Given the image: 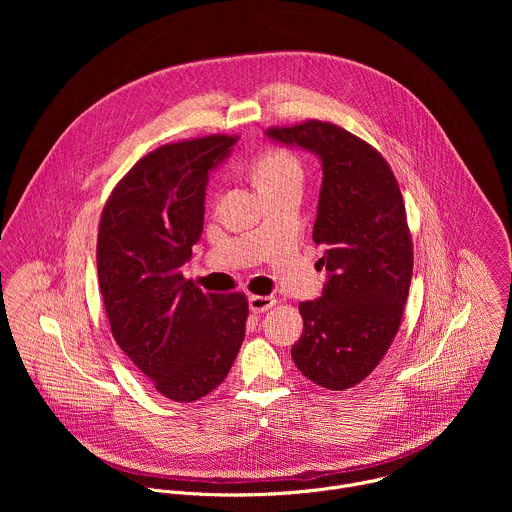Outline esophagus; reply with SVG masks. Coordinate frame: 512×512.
<instances>
[{
	"mask_svg": "<svg viewBox=\"0 0 512 512\" xmlns=\"http://www.w3.org/2000/svg\"><path fill=\"white\" fill-rule=\"evenodd\" d=\"M273 306H275V298L273 296H251L249 298V308L255 314H263V312H267Z\"/></svg>",
	"mask_w": 512,
	"mask_h": 512,
	"instance_id": "1",
	"label": "esophagus"
}]
</instances>
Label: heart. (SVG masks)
Returning a JSON list of instances; mask_svg holds the SVG:
<instances>
[{
  "label": "heart",
  "instance_id": "heart-1",
  "mask_svg": "<svg viewBox=\"0 0 512 512\" xmlns=\"http://www.w3.org/2000/svg\"><path fill=\"white\" fill-rule=\"evenodd\" d=\"M253 180L267 194L281 186L302 182V166L294 154L285 150H269L253 162Z\"/></svg>",
  "mask_w": 512,
  "mask_h": 512
}]
</instances>
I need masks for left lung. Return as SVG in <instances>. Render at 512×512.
<instances>
[{"label": "left lung", "mask_w": 512, "mask_h": 512, "mask_svg": "<svg viewBox=\"0 0 512 512\" xmlns=\"http://www.w3.org/2000/svg\"><path fill=\"white\" fill-rule=\"evenodd\" d=\"M265 135L322 168L314 243L324 245L326 283L300 304L304 332L291 358L316 385L342 391L373 373L401 324L413 273L403 196L383 156L338 125L306 121Z\"/></svg>", "instance_id": "1"}]
</instances>
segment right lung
<instances>
[{"label": "right lung", "mask_w": 512, "mask_h": 512, "mask_svg": "<svg viewBox=\"0 0 512 512\" xmlns=\"http://www.w3.org/2000/svg\"><path fill=\"white\" fill-rule=\"evenodd\" d=\"M235 141L210 135L162 145L127 172L101 216L97 275L113 338L178 403L221 385L245 338L243 294H202L182 277L202 235L210 172Z\"/></svg>", "instance_id": "obj_1"}]
</instances>
